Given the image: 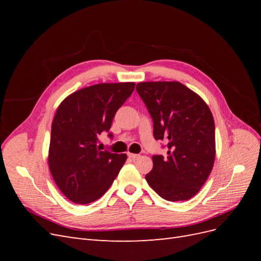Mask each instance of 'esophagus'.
<instances>
[{
	"instance_id": "34e87169",
	"label": "esophagus",
	"mask_w": 261,
	"mask_h": 261,
	"mask_svg": "<svg viewBox=\"0 0 261 261\" xmlns=\"http://www.w3.org/2000/svg\"><path fill=\"white\" fill-rule=\"evenodd\" d=\"M128 156H129V158H132L133 160H135V159H138V158L140 156V154H136V153H130V152H128Z\"/></svg>"
}]
</instances>
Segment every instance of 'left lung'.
<instances>
[{
    "instance_id": "8db88e82",
    "label": "left lung",
    "mask_w": 261,
    "mask_h": 261,
    "mask_svg": "<svg viewBox=\"0 0 261 261\" xmlns=\"http://www.w3.org/2000/svg\"><path fill=\"white\" fill-rule=\"evenodd\" d=\"M136 90L153 121V136L168 154L152 156L146 180L169 201L188 200L207 180L216 158L215 121L198 94L178 82L139 83Z\"/></svg>"
}]
</instances>
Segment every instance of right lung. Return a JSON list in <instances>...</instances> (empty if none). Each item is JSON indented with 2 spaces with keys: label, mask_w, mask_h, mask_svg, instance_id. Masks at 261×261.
I'll return each mask as SVG.
<instances>
[{
  "label": "right lung",
  "mask_w": 261,
  "mask_h": 261,
  "mask_svg": "<svg viewBox=\"0 0 261 261\" xmlns=\"http://www.w3.org/2000/svg\"><path fill=\"white\" fill-rule=\"evenodd\" d=\"M134 88V83L93 85L69 94L59 106L51 127L49 169L70 201L86 204L99 199L127 159L125 153L102 151L97 144Z\"/></svg>",
  "instance_id": "right-lung-1"
}]
</instances>
